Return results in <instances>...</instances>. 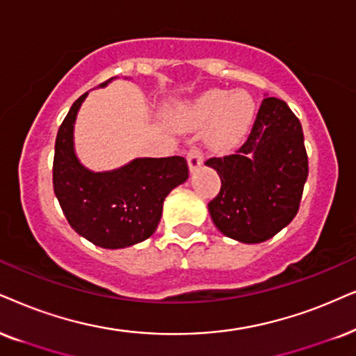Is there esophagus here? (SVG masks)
Listing matches in <instances>:
<instances>
[{"label":"esophagus","instance_id":"obj_1","mask_svg":"<svg viewBox=\"0 0 356 356\" xmlns=\"http://www.w3.org/2000/svg\"><path fill=\"white\" fill-rule=\"evenodd\" d=\"M202 161H204V157H202V152L197 149V147H192V149L188 151V154H187L188 170H191V172H195V170L202 165Z\"/></svg>","mask_w":356,"mask_h":356}]
</instances>
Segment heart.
<instances>
[{
  "label": "heart",
  "instance_id": "b5f03b06",
  "mask_svg": "<svg viewBox=\"0 0 356 356\" xmlns=\"http://www.w3.org/2000/svg\"><path fill=\"white\" fill-rule=\"evenodd\" d=\"M256 105L250 93L215 88L199 98L177 106L175 116L192 128L212 123L207 133V145L211 151L228 152L245 138L254 120Z\"/></svg>",
  "mask_w": 356,
  "mask_h": 356
}]
</instances>
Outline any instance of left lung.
<instances>
[{
	"instance_id": "8db88e82",
	"label": "left lung",
	"mask_w": 356,
	"mask_h": 356,
	"mask_svg": "<svg viewBox=\"0 0 356 356\" xmlns=\"http://www.w3.org/2000/svg\"><path fill=\"white\" fill-rule=\"evenodd\" d=\"M205 165L222 181L220 193L209 204L215 227L248 245L266 241L296 217L307 181L300 121L286 102L264 98L236 154L211 157Z\"/></svg>"
}]
</instances>
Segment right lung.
<instances>
[{
    "instance_id": "right-lung-1",
    "label": "right lung",
    "mask_w": 356,
    "mask_h": 356,
    "mask_svg": "<svg viewBox=\"0 0 356 356\" xmlns=\"http://www.w3.org/2000/svg\"><path fill=\"white\" fill-rule=\"evenodd\" d=\"M87 95L72 105L58 128L54 192L67 222L80 236L102 248H128L156 232L164 199L188 179L187 161L181 156L136 157L113 170L87 169L74 146L75 120Z\"/></svg>"
}]
</instances>
